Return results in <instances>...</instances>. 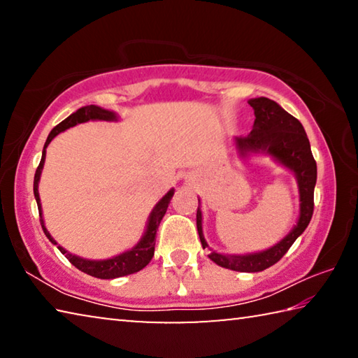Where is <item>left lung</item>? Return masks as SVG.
<instances>
[{
  "instance_id": "left-lung-1",
  "label": "left lung",
  "mask_w": 358,
  "mask_h": 358,
  "mask_svg": "<svg viewBox=\"0 0 358 358\" xmlns=\"http://www.w3.org/2000/svg\"><path fill=\"white\" fill-rule=\"evenodd\" d=\"M254 108V129L251 134L237 137V147L241 153L246 151H264L286 166L296 175L300 189V217L286 238L270 250L248 254V256H224L211 251L208 257L224 268L256 273L275 265L289 251L294 241L308 227L314 211V186L317 180V166L311 153V145L299 120L287 113L281 106L268 98L250 101ZM197 232L203 248H208L202 234V211L197 207Z\"/></svg>"
}]
</instances>
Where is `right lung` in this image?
Instances as JSON below:
<instances>
[{
  "mask_svg": "<svg viewBox=\"0 0 358 358\" xmlns=\"http://www.w3.org/2000/svg\"><path fill=\"white\" fill-rule=\"evenodd\" d=\"M115 118H117V117H115V113L104 110V108L96 107V106H87V107L78 108L77 112H74L72 115H69L68 118L63 120L62 123L55 126V128L50 131V134H48V137H47L45 145H44V151H42V159H41L39 166H38V169H36V173H34V186L33 187H34L36 202H38V208H39L41 226H42V229H44V234L47 235V238L50 240L53 245H57V241L50 237V234L47 232V229L44 226V221H42L41 199H39V191H38L41 172H42V167H44V161H45L47 145L50 143L52 138L58 136L59 132H63L64 129H68V128H72V126H76L78 123H85V121H88V120L112 121ZM172 196H173V189L169 191L166 196L161 199V202L156 205L155 210L151 211L150 220H148V226H147V232H145L143 238L141 240V243H138L136 248H132L131 251H126L123 254H120V256H117V257H112V259H107V260H87V259L72 256V254H69L68 251L63 250L62 246H58V250L64 254L66 259H68L72 265L77 266V268L83 271V273H87L90 276H94V278H101V280H113V278L132 275V273H136V271H141L143 266H147L150 264L151 257L155 256L156 230H157V227H159V222L162 220V216L166 215Z\"/></svg>",
  "mask_w": 358,
  "mask_h": 358,
  "instance_id": "right-lung-1",
  "label": "right lung"
}]
</instances>
